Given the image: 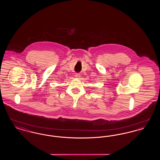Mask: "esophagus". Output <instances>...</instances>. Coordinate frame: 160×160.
Segmentation results:
<instances>
[{
  "label": "esophagus",
  "instance_id": "esophagus-1",
  "mask_svg": "<svg viewBox=\"0 0 160 160\" xmlns=\"http://www.w3.org/2000/svg\"><path fill=\"white\" fill-rule=\"evenodd\" d=\"M75 77H76V78H78V79H79V78H80V75L79 74H76V75H75Z\"/></svg>",
  "mask_w": 160,
  "mask_h": 160
}]
</instances>
